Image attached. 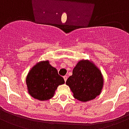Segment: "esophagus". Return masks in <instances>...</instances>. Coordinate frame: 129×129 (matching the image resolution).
I'll list each match as a JSON object with an SVG mask.
<instances>
[{
    "label": "esophagus",
    "instance_id": "1",
    "mask_svg": "<svg viewBox=\"0 0 129 129\" xmlns=\"http://www.w3.org/2000/svg\"><path fill=\"white\" fill-rule=\"evenodd\" d=\"M67 78H68L67 76H64V77H63V79H64V81H65V82L67 81Z\"/></svg>",
    "mask_w": 129,
    "mask_h": 129
}]
</instances>
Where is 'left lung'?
Masks as SVG:
<instances>
[{
    "mask_svg": "<svg viewBox=\"0 0 129 129\" xmlns=\"http://www.w3.org/2000/svg\"><path fill=\"white\" fill-rule=\"evenodd\" d=\"M75 99L81 102L94 99L101 93L104 79L101 70L92 60H80L73 69V75L66 82Z\"/></svg>",
    "mask_w": 129,
    "mask_h": 129,
    "instance_id": "8db88e82",
    "label": "left lung"
}]
</instances>
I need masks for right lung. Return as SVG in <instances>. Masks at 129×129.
Here are the masks:
<instances>
[{
    "instance_id": "1",
    "label": "right lung",
    "mask_w": 129,
    "mask_h": 129,
    "mask_svg": "<svg viewBox=\"0 0 129 129\" xmlns=\"http://www.w3.org/2000/svg\"><path fill=\"white\" fill-rule=\"evenodd\" d=\"M64 83L56 68L48 60L38 62L31 68L26 77L28 92L34 99L47 101L54 96L59 85Z\"/></svg>"
}]
</instances>
